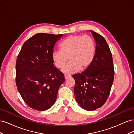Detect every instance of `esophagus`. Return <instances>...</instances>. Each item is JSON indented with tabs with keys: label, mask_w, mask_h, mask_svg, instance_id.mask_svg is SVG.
<instances>
[{
	"label": "esophagus",
	"mask_w": 134,
	"mask_h": 134,
	"mask_svg": "<svg viewBox=\"0 0 134 134\" xmlns=\"http://www.w3.org/2000/svg\"><path fill=\"white\" fill-rule=\"evenodd\" d=\"M70 77V75H64V78H65V80H66V79H68V78H69Z\"/></svg>",
	"instance_id": "34e87169"
}]
</instances>
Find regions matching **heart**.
<instances>
[{
    "instance_id": "heart-1",
    "label": "heart",
    "mask_w": 134,
    "mask_h": 134,
    "mask_svg": "<svg viewBox=\"0 0 134 134\" xmlns=\"http://www.w3.org/2000/svg\"><path fill=\"white\" fill-rule=\"evenodd\" d=\"M60 50L54 51L52 59L56 68H62L68 60L70 61L62 70L66 74H74L80 69L85 70L90 66L95 55V43L88 36L71 35L59 44Z\"/></svg>"
}]
</instances>
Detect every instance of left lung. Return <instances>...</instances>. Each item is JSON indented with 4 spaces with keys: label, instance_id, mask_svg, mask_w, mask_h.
<instances>
[{
    "label": "left lung",
    "instance_id": "left-lung-1",
    "mask_svg": "<svg viewBox=\"0 0 134 134\" xmlns=\"http://www.w3.org/2000/svg\"><path fill=\"white\" fill-rule=\"evenodd\" d=\"M96 46L90 66L80 74L72 75L75 80L74 95L77 103L87 111L102 107L110 93L114 78L112 56L104 38L92 30Z\"/></svg>",
    "mask_w": 134,
    "mask_h": 134
}]
</instances>
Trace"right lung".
I'll list each match as a JSON object with an SVG mask.
<instances>
[{
  "mask_svg": "<svg viewBox=\"0 0 134 134\" xmlns=\"http://www.w3.org/2000/svg\"><path fill=\"white\" fill-rule=\"evenodd\" d=\"M63 36L39 33L24 43L16 62L15 82L25 103L38 111L53 105L64 74L54 65L55 44Z\"/></svg>",
  "mask_w": 134,
  "mask_h": 134,
  "instance_id": "add662e5",
  "label": "right lung"
}]
</instances>
